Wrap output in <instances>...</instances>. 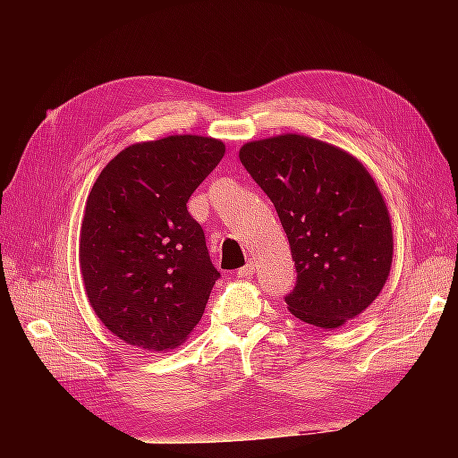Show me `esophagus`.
Wrapping results in <instances>:
<instances>
[{
  "instance_id": "34e87169",
  "label": "esophagus",
  "mask_w": 458,
  "mask_h": 458,
  "mask_svg": "<svg viewBox=\"0 0 458 458\" xmlns=\"http://www.w3.org/2000/svg\"><path fill=\"white\" fill-rule=\"evenodd\" d=\"M254 271H256V263H254V261H248L244 267H241V269L237 271V275L241 276V279H250V276L254 275Z\"/></svg>"
}]
</instances>
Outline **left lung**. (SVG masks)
I'll return each mask as SVG.
<instances>
[{
    "instance_id": "1",
    "label": "left lung",
    "mask_w": 458,
    "mask_h": 458,
    "mask_svg": "<svg viewBox=\"0 0 458 458\" xmlns=\"http://www.w3.org/2000/svg\"><path fill=\"white\" fill-rule=\"evenodd\" d=\"M239 158L275 204L290 242L298 273L284 296L290 313L321 328L363 313L394 258L390 214L365 165L296 133L246 143Z\"/></svg>"
}]
</instances>
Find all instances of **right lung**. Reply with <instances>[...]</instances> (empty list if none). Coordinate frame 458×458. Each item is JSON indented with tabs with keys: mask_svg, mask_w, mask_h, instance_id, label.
<instances>
[{
	"mask_svg": "<svg viewBox=\"0 0 458 458\" xmlns=\"http://www.w3.org/2000/svg\"><path fill=\"white\" fill-rule=\"evenodd\" d=\"M224 155V143L200 135L135 143L89 192L81 279L103 325L135 348L174 350L200 321L219 271L187 202Z\"/></svg>",
	"mask_w": 458,
	"mask_h": 458,
	"instance_id": "add662e5",
	"label": "right lung"
}]
</instances>
